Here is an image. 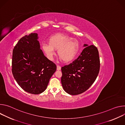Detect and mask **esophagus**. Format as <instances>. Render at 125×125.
<instances>
[{
	"mask_svg": "<svg viewBox=\"0 0 125 125\" xmlns=\"http://www.w3.org/2000/svg\"><path fill=\"white\" fill-rule=\"evenodd\" d=\"M60 70H61V67L60 66H59V65H57V70L59 71Z\"/></svg>",
	"mask_w": 125,
	"mask_h": 125,
	"instance_id": "esophagus-1",
	"label": "esophagus"
}]
</instances>
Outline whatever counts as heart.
Here are the masks:
<instances>
[{
  "instance_id": "obj_1",
  "label": "heart",
  "mask_w": 125,
  "mask_h": 125,
  "mask_svg": "<svg viewBox=\"0 0 125 125\" xmlns=\"http://www.w3.org/2000/svg\"><path fill=\"white\" fill-rule=\"evenodd\" d=\"M49 43L42 45V49L47 58L52 60L55 54V50L60 59L68 63L74 60L80 50L79 42L67 34L57 33L52 35L48 40Z\"/></svg>"
}]
</instances>
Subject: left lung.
Returning a JSON list of instances; mask_svg holds the SVG:
<instances>
[{
  "mask_svg": "<svg viewBox=\"0 0 125 125\" xmlns=\"http://www.w3.org/2000/svg\"><path fill=\"white\" fill-rule=\"evenodd\" d=\"M80 55L72 63L61 68V83L64 90L70 95L86 91L95 81L99 71L100 60L97 48L84 44Z\"/></svg>",
  "mask_w": 125,
  "mask_h": 125,
  "instance_id": "obj_1",
  "label": "left lung"
}]
</instances>
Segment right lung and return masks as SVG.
Segmentation results:
<instances>
[{
  "instance_id": "right-lung-1",
  "label": "right lung",
  "mask_w": 125,
  "mask_h": 125,
  "mask_svg": "<svg viewBox=\"0 0 125 125\" xmlns=\"http://www.w3.org/2000/svg\"><path fill=\"white\" fill-rule=\"evenodd\" d=\"M38 39L37 33L25 35L14 47L12 55L15 80L25 91L33 94L46 90L56 70V65L44 56Z\"/></svg>"
}]
</instances>
